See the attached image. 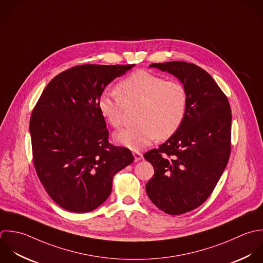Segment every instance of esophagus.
Returning <instances> with one entry per match:
<instances>
[{"mask_svg":"<svg viewBox=\"0 0 263 263\" xmlns=\"http://www.w3.org/2000/svg\"><path fill=\"white\" fill-rule=\"evenodd\" d=\"M133 156H134V160H135V162H138V161H140L141 159H142V154L140 153V152H133Z\"/></svg>","mask_w":263,"mask_h":263,"instance_id":"esophagus-1","label":"esophagus"}]
</instances>
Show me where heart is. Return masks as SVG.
Here are the masks:
<instances>
[{"instance_id": "b5f03b06", "label": "heart", "mask_w": 263, "mask_h": 263, "mask_svg": "<svg viewBox=\"0 0 263 263\" xmlns=\"http://www.w3.org/2000/svg\"><path fill=\"white\" fill-rule=\"evenodd\" d=\"M117 94L104 91L97 106L105 121L115 128L122 124L124 105L138 104L136 125L115 134V140L128 148L137 151L157 139L173 136L184 120L187 93L177 81L147 70H136L117 85Z\"/></svg>"}]
</instances>
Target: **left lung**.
I'll return each instance as SVG.
<instances>
[{
    "mask_svg": "<svg viewBox=\"0 0 263 263\" xmlns=\"http://www.w3.org/2000/svg\"><path fill=\"white\" fill-rule=\"evenodd\" d=\"M149 67L176 77L187 93L178 131L144 155L155 174L145 190L151 201L170 215L190 212L212 194L231 155L232 110L226 94L200 66L170 61Z\"/></svg>",
    "mask_w": 263,
    "mask_h": 263,
    "instance_id": "8db88e82",
    "label": "left lung"
}]
</instances>
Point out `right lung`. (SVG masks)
Here are the masks:
<instances>
[{"instance_id":"right-lung-1","label":"right lung","mask_w":263,"mask_h":263,"mask_svg":"<svg viewBox=\"0 0 263 263\" xmlns=\"http://www.w3.org/2000/svg\"><path fill=\"white\" fill-rule=\"evenodd\" d=\"M134 64H83L57 74L44 89L29 122L40 181L61 208L86 213L109 197L116 173L130 165L129 148L108 142L97 101Z\"/></svg>"}]
</instances>
